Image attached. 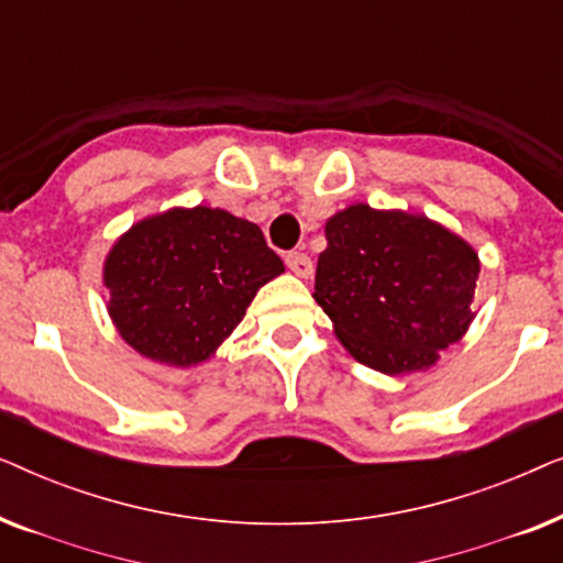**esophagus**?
I'll use <instances>...</instances> for the list:
<instances>
[{"label":"esophagus","mask_w":563,"mask_h":563,"mask_svg":"<svg viewBox=\"0 0 563 563\" xmlns=\"http://www.w3.org/2000/svg\"><path fill=\"white\" fill-rule=\"evenodd\" d=\"M287 266L299 279H310L312 276V261L307 253H287Z\"/></svg>","instance_id":"obj_1"}]
</instances>
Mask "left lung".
I'll return each instance as SVG.
<instances>
[{"mask_svg":"<svg viewBox=\"0 0 563 563\" xmlns=\"http://www.w3.org/2000/svg\"><path fill=\"white\" fill-rule=\"evenodd\" d=\"M314 299L358 364L428 372L474 320L479 253L428 214L353 202L325 220Z\"/></svg>","mask_w":563,"mask_h":563,"instance_id":"1","label":"left lung"}]
</instances>
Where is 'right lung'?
<instances>
[{
    "instance_id": "1",
    "label": "right lung",
    "mask_w": 563,
    "mask_h": 563,
    "mask_svg": "<svg viewBox=\"0 0 563 563\" xmlns=\"http://www.w3.org/2000/svg\"><path fill=\"white\" fill-rule=\"evenodd\" d=\"M279 274L282 258L258 225L220 207H172L133 222L107 251V314L143 358L199 366Z\"/></svg>"
}]
</instances>
